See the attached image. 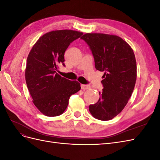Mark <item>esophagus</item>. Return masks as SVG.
<instances>
[{
	"mask_svg": "<svg viewBox=\"0 0 160 160\" xmlns=\"http://www.w3.org/2000/svg\"><path fill=\"white\" fill-rule=\"evenodd\" d=\"M81 89L83 90H86V89H89L90 88V86L88 85H83V84H81Z\"/></svg>",
	"mask_w": 160,
	"mask_h": 160,
	"instance_id": "34e87169",
	"label": "esophagus"
}]
</instances>
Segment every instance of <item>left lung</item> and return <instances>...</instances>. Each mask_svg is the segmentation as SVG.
<instances>
[{
    "instance_id": "left-lung-1",
    "label": "left lung",
    "mask_w": 160,
    "mask_h": 160,
    "mask_svg": "<svg viewBox=\"0 0 160 160\" xmlns=\"http://www.w3.org/2000/svg\"><path fill=\"white\" fill-rule=\"evenodd\" d=\"M88 45L97 70L104 72L99 99L89 109L93 118L108 121L122 112L132 96L137 79L133 49L122 38L104 33H85L81 37Z\"/></svg>"
}]
</instances>
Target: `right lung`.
Returning a JSON list of instances; mask_svg holds the SVG:
<instances>
[{
    "mask_svg": "<svg viewBox=\"0 0 160 160\" xmlns=\"http://www.w3.org/2000/svg\"><path fill=\"white\" fill-rule=\"evenodd\" d=\"M73 30H57L45 33L33 45L27 57L25 80L32 103L43 115L55 117L63 113L70 96L78 92L77 81H70L56 72L65 61L70 43L83 35Z\"/></svg>",
    "mask_w": 160,
    "mask_h": 160,
    "instance_id": "obj_1",
    "label": "right lung"
}]
</instances>
